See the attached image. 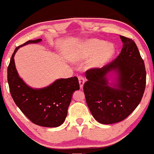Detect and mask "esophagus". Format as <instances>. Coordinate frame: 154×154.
I'll return each mask as SVG.
<instances>
[{
	"mask_svg": "<svg viewBox=\"0 0 154 154\" xmlns=\"http://www.w3.org/2000/svg\"><path fill=\"white\" fill-rule=\"evenodd\" d=\"M79 79V86H80V88L82 89L83 88V86H84V84H85V79L83 78L82 76H80V77H78Z\"/></svg>",
	"mask_w": 154,
	"mask_h": 154,
	"instance_id": "34e87169",
	"label": "esophagus"
}]
</instances>
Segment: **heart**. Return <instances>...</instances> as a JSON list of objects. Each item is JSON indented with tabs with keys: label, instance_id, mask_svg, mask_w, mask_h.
Returning <instances> with one entry per match:
<instances>
[{
	"label": "heart",
	"instance_id": "b5f03b06",
	"mask_svg": "<svg viewBox=\"0 0 154 154\" xmlns=\"http://www.w3.org/2000/svg\"><path fill=\"white\" fill-rule=\"evenodd\" d=\"M115 54V48L112 43L104 40L91 39L75 50L71 57L76 60H87L92 57L89 66L92 68L104 67L110 62Z\"/></svg>",
	"mask_w": 154,
	"mask_h": 154
}]
</instances>
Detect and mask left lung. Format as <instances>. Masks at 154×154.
I'll return each mask as SVG.
<instances>
[{"label":"left lung","mask_w":154,"mask_h":154,"mask_svg":"<svg viewBox=\"0 0 154 154\" xmlns=\"http://www.w3.org/2000/svg\"><path fill=\"white\" fill-rule=\"evenodd\" d=\"M123 48L112 63L86 72L84 85L87 106L97 122L112 124L125 119L144 93V62L131 39L120 35ZM110 82H109V81Z\"/></svg>","instance_id":"8db88e82"}]
</instances>
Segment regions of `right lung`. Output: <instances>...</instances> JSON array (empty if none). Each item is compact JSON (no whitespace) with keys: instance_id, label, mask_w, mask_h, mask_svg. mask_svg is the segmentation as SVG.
<instances>
[{"instance_id":"right-lung-1","label":"right lung","mask_w":154,"mask_h":154,"mask_svg":"<svg viewBox=\"0 0 154 154\" xmlns=\"http://www.w3.org/2000/svg\"><path fill=\"white\" fill-rule=\"evenodd\" d=\"M41 41L29 40L15 48L8 67V82L15 104L32 123L57 127L65 122L74 91L79 89L77 77L58 79L43 88H32L20 78L15 65L14 56L20 47Z\"/></svg>"}]
</instances>
